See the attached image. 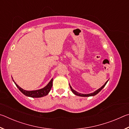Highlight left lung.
Instances as JSON below:
<instances>
[{
    "mask_svg": "<svg viewBox=\"0 0 129 129\" xmlns=\"http://www.w3.org/2000/svg\"><path fill=\"white\" fill-rule=\"evenodd\" d=\"M108 80L105 83L103 86H101V88H99V89H97V90H95V91H94L93 93H89V94H82V93H78V92H77V91H76V90H74V89H73L72 88V86L70 85V84H69V85H70V88H71L72 91V92L73 93V94H75V95H78V96H81V97H90V96H94V95H95L99 93L100 91H101L102 89L104 88L105 86L106 85V84H107V82H108Z\"/></svg>",
    "mask_w": 129,
    "mask_h": 129,
    "instance_id": "left-lung-1",
    "label": "left lung"
}]
</instances>
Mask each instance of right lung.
<instances>
[{"label": "right lung", "instance_id": "right-lung-1", "mask_svg": "<svg viewBox=\"0 0 129 129\" xmlns=\"http://www.w3.org/2000/svg\"><path fill=\"white\" fill-rule=\"evenodd\" d=\"M13 81L14 82L15 84L16 85V86H17V88L19 89V90H20L21 93L24 94L26 96L32 98H40L47 95L49 93L50 90H51L52 85H53V84H52V83H53V78H52L51 80L50 81L48 84L44 88L36 90H25L24 89L20 88L18 85H17L16 83L14 81V80H13Z\"/></svg>", "mask_w": 129, "mask_h": 129}]
</instances>
